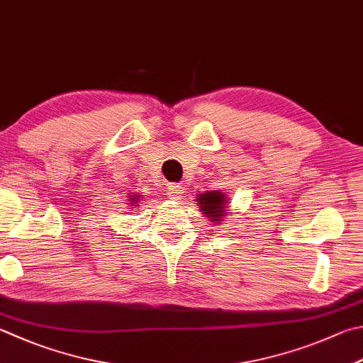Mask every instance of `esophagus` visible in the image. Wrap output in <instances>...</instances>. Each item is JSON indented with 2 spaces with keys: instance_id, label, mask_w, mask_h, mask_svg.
Returning a JSON list of instances; mask_svg holds the SVG:
<instances>
[{
  "instance_id": "1",
  "label": "esophagus",
  "mask_w": 363,
  "mask_h": 363,
  "mask_svg": "<svg viewBox=\"0 0 363 363\" xmlns=\"http://www.w3.org/2000/svg\"><path fill=\"white\" fill-rule=\"evenodd\" d=\"M183 193H184V189H183V186H182L180 183H172V184H170V186H169V189H167L169 199H174V201L182 199Z\"/></svg>"
}]
</instances>
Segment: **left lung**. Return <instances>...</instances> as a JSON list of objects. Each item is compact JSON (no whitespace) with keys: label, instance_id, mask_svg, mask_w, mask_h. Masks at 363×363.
Masks as SVG:
<instances>
[{"label":"left lung","instance_id":"1","mask_svg":"<svg viewBox=\"0 0 363 363\" xmlns=\"http://www.w3.org/2000/svg\"><path fill=\"white\" fill-rule=\"evenodd\" d=\"M196 203L199 205L202 215L207 218L208 221L215 223V225L220 224L223 220L228 218L229 211V199L228 194H224L221 189L218 191H203L202 194H197Z\"/></svg>","mask_w":363,"mask_h":363}]
</instances>
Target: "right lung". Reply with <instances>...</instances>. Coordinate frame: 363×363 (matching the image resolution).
Returning <instances> with one entry per match:
<instances>
[{
    "label": "right lung",
    "instance_id": "right-lung-1",
    "mask_svg": "<svg viewBox=\"0 0 363 363\" xmlns=\"http://www.w3.org/2000/svg\"><path fill=\"white\" fill-rule=\"evenodd\" d=\"M140 201H142V196H140V194H131V193H129L128 203H131V207H133V208H134L135 205H138Z\"/></svg>",
    "mask_w": 363,
    "mask_h": 363
}]
</instances>
